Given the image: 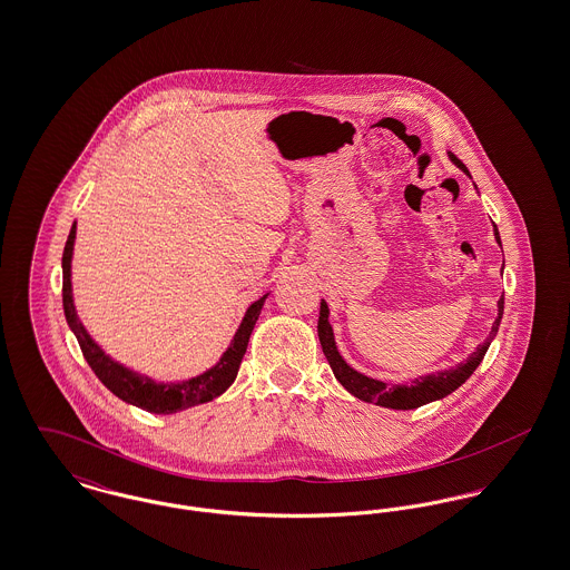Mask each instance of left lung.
Here are the masks:
<instances>
[{"label":"left lung","mask_w":570,"mask_h":570,"mask_svg":"<svg viewBox=\"0 0 570 570\" xmlns=\"http://www.w3.org/2000/svg\"><path fill=\"white\" fill-rule=\"evenodd\" d=\"M451 160L460 166L463 173H468L465 164L458 160L453 154H449ZM470 175V173H468ZM493 235L495 242L500 244V235L498 228L493 226ZM504 314V295L498 301V318L491 326L488 340L465 358V363L455 365L453 370L446 372H438V374H430V376H421V379L412 380L407 384H386L382 380L367 379L363 374H358L353 370L342 354L337 353L335 346V337H333V328L328 325V307L325 301H321V316H318V337H321V346L325 353L326 361L335 374V379L340 380V384L353 393L354 397L367 402V404H376L382 407H393V410H412V407L425 406L435 400L446 397L449 393H453L455 389H460L465 380L474 374V370L479 367V363L483 361V356L488 353L491 340L495 337L498 328H500V321Z\"/></svg>","instance_id":"left-lung-1"}]
</instances>
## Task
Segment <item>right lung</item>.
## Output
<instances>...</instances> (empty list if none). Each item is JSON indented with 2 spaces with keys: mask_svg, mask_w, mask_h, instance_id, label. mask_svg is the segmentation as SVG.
<instances>
[{
  "mask_svg": "<svg viewBox=\"0 0 570 570\" xmlns=\"http://www.w3.org/2000/svg\"><path fill=\"white\" fill-rule=\"evenodd\" d=\"M75 235H77V224H72V228H70L68 242L63 247V256H61L63 312H66L68 325L75 331V335L79 340L85 361L89 363L94 374L109 389L110 393H115L119 400H124L128 404H135V406L142 407L147 412H156V414H173V412H179V410H186V407L212 402V400H216L217 395H222L237 379V372H239V365H242L252 328L258 321V314L263 309V303H265L267 295L254 301L247 307L244 323L237 328L233 344L228 346L226 353L222 354L216 367H212L209 372H205L196 379L184 380V382H177V384L154 382L147 376H140L132 370L119 365L117 361H112L110 356L102 353L100 346L87 335L81 321L77 318L75 303H72V284H70V261H72Z\"/></svg>",
  "mask_w": 570,
  "mask_h": 570,
  "instance_id": "obj_1",
  "label": "right lung"
}]
</instances>
